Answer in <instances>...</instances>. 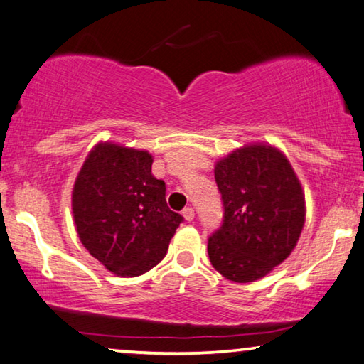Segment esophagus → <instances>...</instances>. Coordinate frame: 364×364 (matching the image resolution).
Returning a JSON list of instances; mask_svg holds the SVG:
<instances>
[{"instance_id":"esophagus-1","label":"esophagus","mask_w":364,"mask_h":364,"mask_svg":"<svg viewBox=\"0 0 364 364\" xmlns=\"http://www.w3.org/2000/svg\"><path fill=\"white\" fill-rule=\"evenodd\" d=\"M183 217L186 221H193L194 220V208L193 207H186L183 210Z\"/></svg>"}]
</instances>
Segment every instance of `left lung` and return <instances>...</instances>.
I'll list each match as a JSON object with an SVG mask.
<instances>
[{
	"mask_svg": "<svg viewBox=\"0 0 364 364\" xmlns=\"http://www.w3.org/2000/svg\"><path fill=\"white\" fill-rule=\"evenodd\" d=\"M215 181L223 223L208 237L213 268L234 282H254L291 255L305 223V196L284 154L247 144L221 159Z\"/></svg>",
	"mask_w": 364,
	"mask_h": 364,
	"instance_id": "1",
	"label": "left lung"
}]
</instances>
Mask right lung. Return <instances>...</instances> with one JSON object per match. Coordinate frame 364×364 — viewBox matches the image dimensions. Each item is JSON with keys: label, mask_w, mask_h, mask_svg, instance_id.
<instances>
[{"label": "right lung", "mask_w": 364, "mask_h": 364, "mask_svg": "<svg viewBox=\"0 0 364 364\" xmlns=\"http://www.w3.org/2000/svg\"><path fill=\"white\" fill-rule=\"evenodd\" d=\"M152 156L114 143L90 151L73 184L72 212L86 250L109 271L134 278L167 254L183 217L165 200L152 175Z\"/></svg>", "instance_id": "add662e5"}]
</instances>
